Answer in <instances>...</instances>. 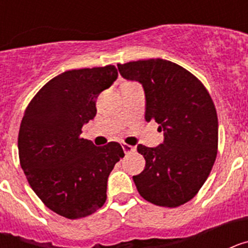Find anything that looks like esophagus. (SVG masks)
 I'll return each instance as SVG.
<instances>
[{
  "mask_svg": "<svg viewBox=\"0 0 248 248\" xmlns=\"http://www.w3.org/2000/svg\"><path fill=\"white\" fill-rule=\"evenodd\" d=\"M122 148H123V150H124V153H125V154L133 153V151L135 150L134 146H131V145H129V144H125V143L122 144Z\"/></svg>",
  "mask_w": 248,
  "mask_h": 248,
  "instance_id": "esophagus-1",
  "label": "esophagus"
}]
</instances>
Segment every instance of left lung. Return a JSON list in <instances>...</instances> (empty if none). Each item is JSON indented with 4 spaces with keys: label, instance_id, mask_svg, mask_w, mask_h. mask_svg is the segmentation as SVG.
I'll use <instances>...</instances> for the list:
<instances>
[{
    "label": "left lung",
    "instance_id": "left-lung-1",
    "mask_svg": "<svg viewBox=\"0 0 248 248\" xmlns=\"http://www.w3.org/2000/svg\"><path fill=\"white\" fill-rule=\"evenodd\" d=\"M118 69L123 78L143 85L145 120H155L164 131L163 144L138 145L146 161L133 176L138 191L154 205H184L201 189L217 155V114L209 92L194 74L166 59L129 62Z\"/></svg>",
    "mask_w": 248,
    "mask_h": 248
}]
</instances>
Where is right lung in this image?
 <instances>
[{
  "instance_id": "obj_1",
  "label": "right lung",
  "mask_w": 248,
  "mask_h": 248,
  "mask_svg": "<svg viewBox=\"0 0 248 248\" xmlns=\"http://www.w3.org/2000/svg\"><path fill=\"white\" fill-rule=\"evenodd\" d=\"M117 78L114 65L64 72L43 85L22 118V170L43 203L63 217H85L102 207L109 174L124 156L119 143L95 146L80 138L97 114L95 99Z\"/></svg>"
}]
</instances>
